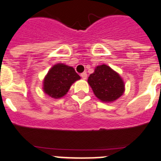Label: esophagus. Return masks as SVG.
<instances>
[{
  "instance_id": "1",
  "label": "esophagus",
  "mask_w": 161,
  "mask_h": 161,
  "mask_svg": "<svg viewBox=\"0 0 161 161\" xmlns=\"http://www.w3.org/2000/svg\"><path fill=\"white\" fill-rule=\"evenodd\" d=\"M80 76H81L82 79H84V80L86 79V78H87V73H86V72H82V73L80 74Z\"/></svg>"
}]
</instances>
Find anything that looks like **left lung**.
<instances>
[{
  "label": "left lung",
  "instance_id": "8db88e82",
  "mask_svg": "<svg viewBox=\"0 0 161 161\" xmlns=\"http://www.w3.org/2000/svg\"><path fill=\"white\" fill-rule=\"evenodd\" d=\"M88 83L95 96L102 102H114L124 93V83L119 74L109 66L102 64L95 68Z\"/></svg>",
  "mask_w": 161,
  "mask_h": 161
}]
</instances>
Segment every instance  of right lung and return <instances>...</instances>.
I'll return each instance as SVG.
<instances>
[{"label":"right lung","mask_w":161,"mask_h":161,"mask_svg":"<svg viewBox=\"0 0 161 161\" xmlns=\"http://www.w3.org/2000/svg\"><path fill=\"white\" fill-rule=\"evenodd\" d=\"M80 79L74 68L58 64L51 68L43 81L44 92L54 98L64 96L72 83Z\"/></svg>","instance_id":"add662e5"}]
</instances>
